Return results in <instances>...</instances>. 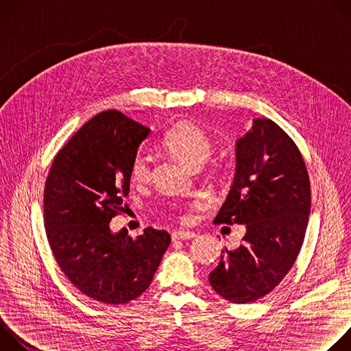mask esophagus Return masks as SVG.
<instances>
[{"label":"esophagus","instance_id":"obj_1","mask_svg":"<svg viewBox=\"0 0 351 351\" xmlns=\"http://www.w3.org/2000/svg\"><path fill=\"white\" fill-rule=\"evenodd\" d=\"M195 236L194 232H184V230H179V232H173L172 233V240H190Z\"/></svg>","mask_w":351,"mask_h":351}]
</instances>
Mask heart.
<instances>
[{"mask_svg":"<svg viewBox=\"0 0 351 351\" xmlns=\"http://www.w3.org/2000/svg\"><path fill=\"white\" fill-rule=\"evenodd\" d=\"M164 147L179 161L190 168L202 165L213 152L210 137L191 123H179L169 129L164 138ZM130 173L136 182H147L152 178V162L148 157L137 154L130 165Z\"/></svg>","mask_w":351,"mask_h":351,"instance_id":"obj_1","label":"heart"}]
</instances>
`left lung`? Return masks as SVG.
<instances>
[{
  "mask_svg": "<svg viewBox=\"0 0 351 351\" xmlns=\"http://www.w3.org/2000/svg\"><path fill=\"white\" fill-rule=\"evenodd\" d=\"M311 208L310 179L294 141L274 121L257 118L236 141V173L215 222L245 226L243 244L222 250L210 274L230 303H252L274 290L303 245Z\"/></svg>",
  "mask_w": 351,
  "mask_h": 351,
  "instance_id": "8db88e82",
  "label": "left lung"
}]
</instances>
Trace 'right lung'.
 <instances>
[{"mask_svg":"<svg viewBox=\"0 0 351 351\" xmlns=\"http://www.w3.org/2000/svg\"><path fill=\"white\" fill-rule=\"evenodd\" d=\"M149 132L119 111L97 114L56 156L45 180L49 247L71 283L97 302L125 304L138 297L171 243L167 230L147 228L132 239L110 228L123 211L130 165Z\"/></svg>","mask_w":351,"mask_h":351,"instance_id":"right-lung-1","label":"right lung"}]
</instances>
